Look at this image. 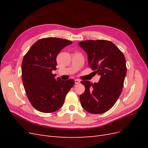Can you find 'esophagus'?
<instances>
[{
    "instance_id": "1",
    "label": "esophagus",
    "mask_w": 148,
    "mask_h": 148,
    "mask_svg": "<svg viewBox=\"0 0 148 148\" xmlns=\"http://www.w3.org/2000/svg\"><path fill=\"white\" fill-rule=\"evenodd\" d=\"M79 83H80V82L79 81L78 79H75V84H79Z\"/></svg>"
}]
</instances>
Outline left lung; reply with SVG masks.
Wrapping results in <instances>:
<instances>
[{"label": "left lung", "instance_id": "obj_1", "mask_svg": "<svg viewBox=\"0 0 148 148\" xmlns=\"http://www.w3.org/2000/svg\"><path fill=\"white\" fill-rule=\"evenodd\" d=\"M78 45L87 53L89 66L101 76L99 82L82 81L85 91L79 99L88 112L99 114L114 106L122 91L127 74L123 53L115 44L106 40H86Z\"/></svg>", "mask_w": 148, "mask_h": 148}]
</instances>
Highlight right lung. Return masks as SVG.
<instances>
[{
  "label": "right lung",
  "instance_id": "obj_1",
  "mask_svg": "<svg viewBox=\"0 0 148 148\" xmlns=\"http://www.w3.org/2000/svg\"><path fill=\"white\" fill-rule=\"evenodd\" d=\"M72 42L56 38L38 40L24 56L22 80L26 96L34 108L44 113L53 112L63 106L66 94L73 87V79H55L56 57L62 49Z\"/></svg>",
  "mask_w": 148,
  "mask_h": 148
}]
</instances>
